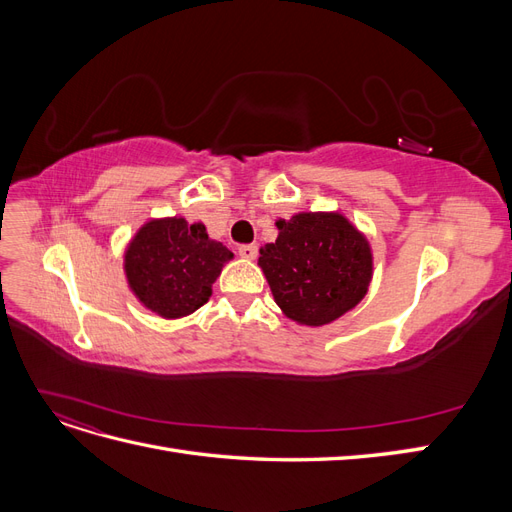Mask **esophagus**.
Listing matches in <instances>:
<instances>
[{
	"mask_svg": "<svg viewBox=\"0 0 512 512\" xmlns=\"http://www.w3.org/2000/svg\"><path fill=\"white\" fill-rule=\"evenodd\" d=\"M239 256L254 260L258 256V245L256 243H247V245H239Z\"/></svg>",
	"mask_w": 512,
	"mask_h": 512,
	"instance_id": "esophagus-1",
	"label": "esophagus"
}]
</instances>
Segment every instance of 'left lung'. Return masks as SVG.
Listing matches in <instances>:
<instances>
[{"label": "left lung", "instance_id": "1", "mask_svg": "<svg viewBox=\"0 0 512 512\" xmlns=\"http://www.w3.org/2000/svg\"><path fill=\"white\" fill-rule=\"evenodd\" d=\"M275 243L260 250L275 303L309 327H322L359 303L371 280L365 237L339 213H299L277 222Z\"/></svg>", "mask_w": 512, "mask_h": 512}]
</instances>
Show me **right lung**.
Wrapping results in <instances>:
<instances>
[{
	"instance_id": "1",
	"label": "right lung",
	"mask_w": 512,
	"mask_h": 512,
	"mask_svg": "<svg viewBox=\"0 0 512 512\" xmlns=\"http://www.w3.org/2000/svg\"><path fill=\"white\" fill-rule=\"evenodd\" d=\"M232 252L211 241L203 224L166 218L145 224L126 252L130 288L162 318L196 312L211 297V286Z\"/></svg>"
}]
</instances>
